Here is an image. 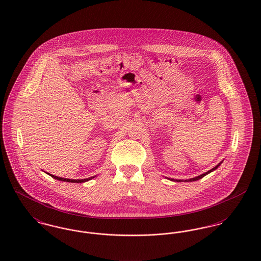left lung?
I'll list each match as a JSON object with an SVG mask.
<instances>
[{
  "mask_svg": "<svg viewBox=\"0 0 261 261\" xmlns=\"http://www.w3.org/2000/svg\"><path fill=\"white\" fill-rule=\"evenodd\" d=\"M223 163V161L220 163V164H218L216 167H214L213 169H210V170H208V171H206L205 173H202V174H200L198 176H196V177H193V178H189V179H174V178H169V177H166V178H168V179H170L171 181H177V182H180V181H184V182H191V181H196V180H198V179H201L202 177H204L205 175H207L208 173H210V172H212V171H214L215 169H218L220 166H221V164Z\"/></svg>",
  "mask_w": 261,
  "mask_h": 261,
  "instance_id": "obj_1",
  "label": "left lung"
}]
</instances>
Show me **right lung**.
I'll return each instance as SVG.
<instances>
[{
    "label": "right lung",
    "mask_w": 261,
    "mask_h": 261,
    "mask_svg": "<svg viewBox=\"0 0 261 261\" xmlns=\"http://www.w3.org/2000/svg\"><path fill=\"white\" fill-rule=\"evenodd\" d=\"M48 174H49L51 177H53V178H55V179H57V180H60V181H66V182H73V184H83V182L89 181V180L92 179L93 177H95V175H94V176L89 177V178H85V179H69V178H64V177H59V176L53 175V174H51V173H48Z\"/></svg>",
    "instance_id": "1"
}]
</instances>
